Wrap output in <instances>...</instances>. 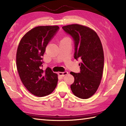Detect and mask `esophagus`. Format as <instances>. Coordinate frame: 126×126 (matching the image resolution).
Instances as JSON below:
<instances>
[{
	"mask_svg": "<svg viewBox=\"0 0 126 126\" xmlns=\"http://www.w3.org/2000/svg\"><path fill=\"white\" fill-rule=\"evenodd\" d=\"M68 74V72L67 71H64V72H59L58 75L62 77L65 76L66 75Z\"/></svg>",
	"mask_w": 126,
	"mask_h": 126,
	"instance_id": "1",
	"label": "esophagus"
}]
</instances>
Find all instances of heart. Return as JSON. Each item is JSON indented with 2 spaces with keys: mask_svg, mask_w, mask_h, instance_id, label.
<instances>
[{
  "mask_svg": "<svg viewBox=\"0 0 126 126\" xmlns=\"http://www.w3.org/2000/svg\"><path fill=\"white\" fill-rule=\"evenodd\" d=\"M68 39V38H67V37H64V38L63 39Z\"/></svg>",
  "mask_w": 126,
  "mask_h": 126,
  "instance_id": "b5f03b06",
  "label": "heart"
}]
</instances>
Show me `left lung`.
I'll use <instances>...</instances> for the list:
<instances>
[{
  "mask_svg": "<svg viewBox=\"0 0 126 126\" xmlns=\"http://www.w3.org/2000/svg\"><path fill=\"white\" fill-rule=\"evenodd\" d=\"M62 28L74 40V58L82 61L79 64L80 73L70 72L74 77L71 91L80 98H89L96 92L102 77L104 53L101 40L96 32L88 26L76 24Z\"/></svg>",
  "mask_w": 126,
  "mask_h": 126,
  "instance_id": "8db88e82",
  "label": "left lung"
}]
</instances>
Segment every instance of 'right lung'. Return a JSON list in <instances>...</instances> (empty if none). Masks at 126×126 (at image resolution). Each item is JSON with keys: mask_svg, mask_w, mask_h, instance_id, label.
<instances>
[{"mask_svg": "<svg viewBox=\"0 0 126 126\" xmlns=\"http://www.w3.org/2000/svg\"><path fill=\"white\" fill-rule=\"evenodd\" d=\"M58 26H39L26 32L20 39L16 54V64L23 84L32 94L43 97L56 87L58 75L50 68H42L45 47L58 30Z\"/></svg>", "mask_w": 126, "mask_h": 126, "instance_id": "1", "label": "right lung"}]
</instances>
